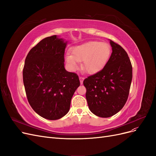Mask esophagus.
<instances>
[{
	"instance_id": "34e87169",
	"label": "esophagus",
	"mask_w": 156,
	"mask_h": 156,
	"mask_svg": "<svg viewBox=\"0 0 156 156\" xmlns=\"http://www.w3.org/2000/svg\"><path fill=\"white\" fill-rule=\"evenodd\" d=\"M84 78L83 77H79V80H80V83L81 84L83 83V81H84Z\"/></svg>"
}]
</instances>
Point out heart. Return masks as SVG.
<instances>
[{
    "label": "heart",
    "instance_id": "1",
    "mask_svg": "<svg viewBox=\"0 0 156 156\" xmlns=\"http://www.w3.org/2000/svg\"><path fill=\"white\" fill-rule=\"evenodd\" d=\"M111 55V48L106 42L89 41L73 48L72 55H67L65 60L73 71L78 68V62H83V68L88 73L94 74L105 66Z\"/></svg>",
    "mask_w": 156,
    "mask_h": 156
}]
</instances>
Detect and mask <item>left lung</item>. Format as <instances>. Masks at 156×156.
Instances as JSON below:
<instances>
[{
	"mask_svg": "<svg viewBox=\"0 0 156 156\" xmlns=\"http://www.w3.org/2000/svg\"><path fill=\"white\" fill-rule=\"evenodd\" d=\"M109 41L112 52L105 67L83 81L89 109L102 118L115 115L123 108L132 80V66L126 51Z\"/></svg>",
	"mask_w": 156,
	"mask_h": 156,
	"instance_id": "8db88e82",
	"label": "left lung"
}]
</instances>
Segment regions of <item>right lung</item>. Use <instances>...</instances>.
<instances>
[{"mask_svg": "<svg viewBox=\"0 0 156 156\" xmlns=\"http://www.w3.org/2000/svg\"><path fill=\"white\" fill-rule=\"evenodd\" d=\"M67 43L56 35L45 37L29 51L23 68V83L29 104L37 115L50 120L67 114L80 85L78 75L64 68Z\"/></svg>", "mask_w": 156, "mask_h": 156, "instance_id": "obj_1", "label": "right lung"}]
</instances>
